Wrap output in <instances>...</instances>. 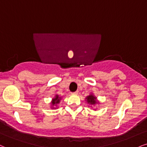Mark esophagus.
Segmentation results:
<instances>
[{
    "label": "esophagus",
    "instance_id": "1",
    "mask_svg": "<svg viewBox=\"0 0 147 147\" xmlns=\"http://www.w3.org/2000/svg\"><path fill=\"white\" fill-rule=\"evenodd\" d=\"M78 93H79L78 91H76V92H72V95H77L78 94Z\"/></svg>",
    "mask_w": 147,
    "mask_h": 147
}]
</instances>
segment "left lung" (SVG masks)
Segmentation results:
<instances>
[{
    "label": "left lung",
    "mask_w": 147,
    "mask_h": 147,
    "mask_svg": "<svg viewBox=\"0 0 147 147\" xmlns=\"http://www.w3.org/2000/svg\"><path fill=\"white\" fill-rule=\"evenodd\" d=\"M86 101L87 102L89 105H91L92 106L96 105V104H99V102L97 100L96 97L93 94H90L86 97ZM95 110H96V109H95Z\"/></svg>",
    "instance_id": "obj_1"
}]
</instances>
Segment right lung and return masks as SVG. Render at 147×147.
<instances>
[{"instance_id": "right-lung-1", "label": "right lung", "mask_w": 147, "mask_h": 147, "mask_svg": "<svg viewBox=\"0 0 147 147\" xmlns=\"http://www.w3.org/2000/svg\"><path fill=\"white\" fill-rule=\"evenodd\" d=\"M61 97L59 96L58 94H55L54 98H53L51 102V109H57V105L60 102V100H61Z\"/></svg>"}]
</instances>
